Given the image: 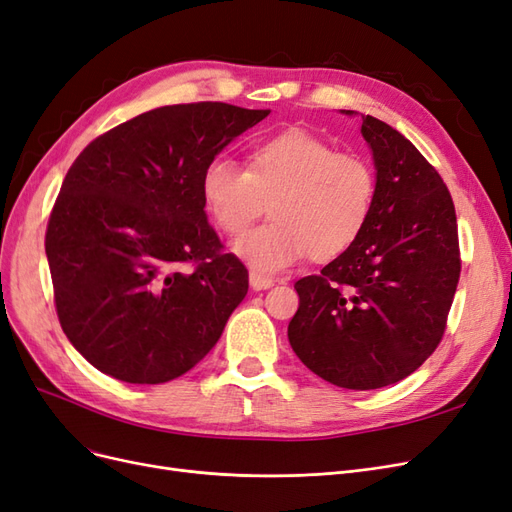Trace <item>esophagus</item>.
Listing matches in <instances>:
<instances>
[{"label":"esophagus","mask_w":512,"mask_h":512,"mask_svg":"<svg viewBox=\"0 0 512 512\" xmlns=\"http://www.w3.org/2000/svg\"><path fill=\"white\" fill-rule=\"evenodd\" d=\"M273 284H275L273 277L260 275V273H256V271L250 273V286H252L254 290H267V288H271Z\"/></svg>","instance_id":"34e87169"}]
</instances>
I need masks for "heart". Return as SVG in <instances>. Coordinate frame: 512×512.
Listing matches in <instances>:
<instances>
[{"label":"heart","instance_id":"1","mask_svg":"<svg viewBox=\"0 0 512 512\" xmlns=\"http://www.w3.org/2000/svg\"><path fill=\"white\" fill-rule=\"evenodd\" d=\"M211 222L239 239L269 203L273 220L237 243L260 273L284 271L309 254L327 262L361 239L378 198L376 168L356 151H335L324 138L290 128L262 138L245 168L215 158L200 175Z\"/></svg>","mask_w":512,"mask_h":512}]
</instances>
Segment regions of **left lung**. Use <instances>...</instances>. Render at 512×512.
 Instances as JSON below:
<instances>
[{"mask_svg":"<svg viewBox=\"0 0 512 512\" xmlns=\"http://www.w3.org/2000/svg\"><path fill=\"white\" fill-rule=\"evenodd\" d=\"M350 113V111H348ZM374 215L348 252L294 284L288 339L305 367L352 391L408 378L442 342L461 273L451 192L404 134L371 115Z\"/></svg>","mask_w":512,"mask_h":512,"instance_id":"left-lung-1","label":"left lung"}]
</instances>
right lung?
Masks as SVG:
<instances>
[{
  "label": "right lung",
  "instance_id": "add662e5",
  "mask_svg": "<svg viewBox=\"0 0 512 512\" xmlns=\"http://www.w3.org/2000/svg\"><path fill=\"white\" fill-rule=\"evenodd\" d=\"M267 115L224 102L153 108L70 166L44 250L61 329L102 374L162 384L218 344L250 275L207 222L200 175Z\"/></svg>",
  "mask_w": 512,
  "mask_h": 512
}]
</instances>
